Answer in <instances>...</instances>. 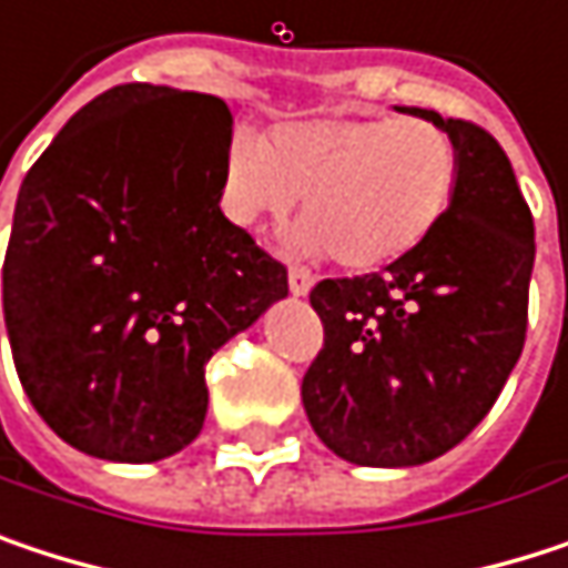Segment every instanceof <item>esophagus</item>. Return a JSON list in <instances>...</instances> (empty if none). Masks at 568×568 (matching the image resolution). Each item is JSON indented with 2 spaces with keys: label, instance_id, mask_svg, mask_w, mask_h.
Here are the masks:
<instances>
[{
  "label": "esophagus",
  "instance_id": "1",
  "mask_svg": "<svg viewBox=\"0 0 568 568\" xmlns=\"http://www.w3.org/2000/svg\"><path fill=\"white\" fill-rule=\"evenodd\" d=\"M288 292H292V295H308V292H312V273H305V270H288Z\"/></svg>",
  "mask_w": 568,
  "mask_h": 568
}]
</instances>
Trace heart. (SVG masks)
<instances>
[{
	"mask_svg": "<svg viewBox=\"0 0 568 568\" xmlns=\"http://www.w3.org/2000/svg\"><path fill=\"white\" fill-rule=\"evenodd\" d=\"M457 144L424 118H312L263 141L233 131L220 168V206L236 226L283 220L302 196L292 243L348 273L414 253L444 220L457 186Z\"/></svg>",
	"mask_w": 568,
	"mask_h": 568,
	"instance_id": "1",
	"label": "heart"
}]
</instances>
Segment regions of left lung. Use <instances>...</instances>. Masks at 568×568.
<instances>
[{
    "label": "left lung",
    "mask_w": 568,
    "mask_h": 568,
    "mask_svg": "<svg viewBox=\"0 0 568 568\" xmlns=\"http://www.w3.org/2000/svg\"><path fill=\"white\" fill-rule=\"evenodd\" d=\"M440 124L460 158L440 226L372 276L322 280L308 302L325 345L302 378L318 440L358 467H417L457 447L494 407L526 342L532 216L504 148Z\"/></svg>",
    "instance_id": "8db88e82"
}]
</instances>
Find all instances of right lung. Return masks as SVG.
<instances>
[{"label":"right lung","mask_w":568,"mask_h":568,"mask_svg":"<svg viewBox=\"0 0 568 568\" xmlns=\"http://www.w3.org/2000/svg\"><path fill=\"white\" fill-rule=\"evenodd\" d=\"M230 138L213 94L121 84L19 186L6 332L32 407L81 454L183 450L203 430L210 355L288 295L283 263L220 210Z\"/></svg>","instance_id":"right-lung-1"}]
</instances>
